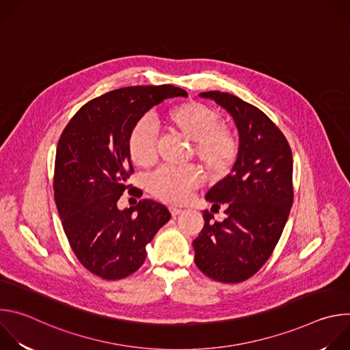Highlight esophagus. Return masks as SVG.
<instances>
[{
  "label": "esophagus",
  "instance_id": "1",
  "mask_svg": "<svg viewBox=\"0 0 350 350\" xmlns=\"http://www.w3.org/2000/svg\"><path fill=\"white\" fill-rule=\"evenodd\" d=\"M181 212H183V209H180V208H174V206H172V208H170V213H172V216H173V217L178 216Z\"/></svg>",
  "mask_w": 350,
  "mask_h": 350
}]
</instances>
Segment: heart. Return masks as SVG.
I'll use <instances>...</instances> for the list:
<instances>
[{
    "instance_id": "1",
    "label": "heart",
    "mask_w": 350,
    "mask_h": 350,
    "mask_svg": "<svg viewBox=\"0 0 350 350\" xmlns=\"http://www.w3.org/2000/svg\"><path fill=\"white\" fill-rule=\"evenodd\" d=\"M213 108L187 101L173 107L166 113L169 127L183 138L192 141V154L212 178L223 177L239 154L237 130L220 122ZM127 149L130 159L138 167L152 166L157 158V135L146 120L134 124L129 134ZM201 181L193 166L163 167L151 178L152 193L169 204H185Z\"/></svg>"
}]
</instances>
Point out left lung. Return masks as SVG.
<instances>
[{
    "instance_id": "obj_1",
    "label": "left lung",
    "mask_w": 350,
    "mask_h": 350,
    "mask_svg": "<svg viewBox=\"0 0 350 350\" xmlns=\"http://www.w3.org/2000/svg\"><path fill=\"white\" fill-rule=\"evenodd\" d=\"M199 95L231 113L239 154L231 173L206 193L212 209H226V219L213 223V215L204 212V228L192 242L195 265L212 280L242 282L269 260L288 220L293 204L291 146L259 108L228 92Z\"/></svg>"
}]
</instances>
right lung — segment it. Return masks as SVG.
Masks as SVG:
<instances>
[{
	"label": "right lung",
	"instance_id": "add662e5",
	"mask_svg": "<svg viewBox=\"0 0 350 350\" xmlns=\"http://www.w3.org/2000/svg\"><path fill=\"white\" fill-rule=\"evenodd\" d=\"M187 95L170 84L119 88L91 99L64 129L55 155V204L73 254L92 274L120 280L137 271L146 243L170 220L169 209L151 199L124 211L118 201L126 189L142 195L127 185L134 173L127 149L131 129L163 99Z\"/></svg>",
	"mask_w": 350,
	"mask_h": 350
}]
</instances>
